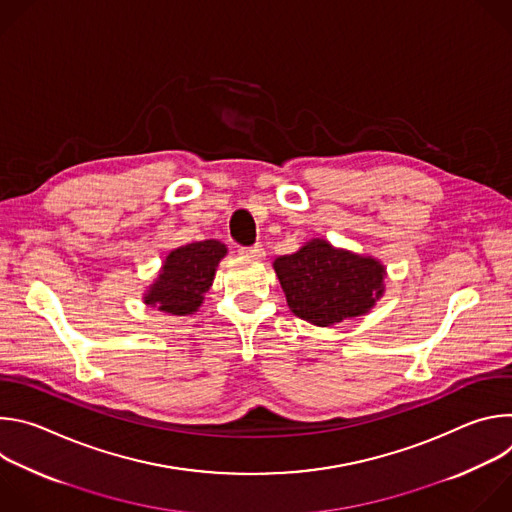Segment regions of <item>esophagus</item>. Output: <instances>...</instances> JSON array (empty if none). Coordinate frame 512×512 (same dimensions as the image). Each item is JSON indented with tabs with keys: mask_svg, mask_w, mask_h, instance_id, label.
Returning <instances> with one entry per match:
<instances>
[{
	"mask_svg": "<svg viewBox=\"0 0 512 512\" xmlns=\"http://www.w3.org/2000/svg\"><path fill=\"white\" fill-rule=\"evenodd\" d=\"M239 255L243 257H253V259H263L265 251L261 245H253V247H239Z\"/></svg>",
	"mask_w": 512,
	"mask_h": 512,
	"instance_id": "34e87169",
	"label": "esophagus"
}]
</instances>
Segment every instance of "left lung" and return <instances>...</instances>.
<instances>
[{"mask_svg":"<svg viewBox=\"0 0 512 512\" xmlns=\"http://www.w3.org/2000/svg\"><path fill=\"white\" fill-rule=\"evenodd\" d=\"M289 310L316 326L367 314L385 291V265L324 239L273 261Z\"/></svg>","mask_w":512,"mask_h":512,"instance_id":"8db88e82","label":"left lung"}]
</instances>
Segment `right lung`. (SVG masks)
Wrapping results in <instances>:
<instances>
[{
  "instance_id": "1",
  "label": "right lung",
  "mask_w": 512,
  "mask_h": 512,
  "mask_svg": "<svg viewBox=\"0 0 512 512\" xmlns=\"http://www.w3.org/2000/svg\"><path fill=\"white\" fill-rule=\"evenodd\" d=\"M227 255V245L216 239L190 243L174 249L150 285L143 302L172 316L194 314L210 289L218 263Z\"/></svg>"
}]
</instances>
